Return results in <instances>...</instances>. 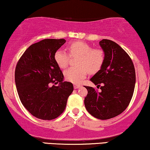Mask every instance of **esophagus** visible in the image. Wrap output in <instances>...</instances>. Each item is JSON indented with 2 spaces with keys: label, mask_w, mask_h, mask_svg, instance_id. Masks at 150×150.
Listing matches in <instances>:
<instances>
[{
  "label": "esophagus",
  "mask_w": 150,
  "mask_h": 150,
  "mask_svg": "<svg viewBox=\"0 0 150 150\" xmlns=\"http://www.w3.org/2000/svg\"><path fill=\"white\" fill-rule=\"evenodd\" d=\"M81 87V85H74V89H79V88H80Z\"/></svg>",
  "instance_id": "34e87169"
}]
</instances>
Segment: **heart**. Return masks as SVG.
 <instances>
[{
  "label": "heart",
  "mask_w": 150,
  "mask_h": 150,
  "mask_svg": "<svg viewBox=\"0 0 150 150\" xmlns=\"http://www.w3.org/2000/svg\"><path fill=\"white\" fill-rule=\"evenodd\" d=\"M69 55L72 57H78L76 65L64 71V76L67 81L78 83L87 76L88 71L95 73L99 71L104 61V52L102 49L92 48L87 43L76 41L69 44L67 46ZM69 55L65 50H57L54 53V59L61 69H65L69 62Z\"/></svg>",
  "instance_id": "b5f03b06"
}]
</instances>
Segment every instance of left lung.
I'll list each match as a JSON object with an SVG mask.
<instances>
[{"label": "left lung", "mask_w": 150, "mask_h": 150, "mask_svg": "<svg viewBox=\"0 0 150 150\" xmlns=\"http://www.w3.org/2000/svg\"><path fill=\"white\" fill-rule=\"evenodd\" d=\"M99 44L104 52V61L90 81L101 90L85 86L88 93L84 102L92 116L104 120L119 115L128 107L136 75L132 59L122 47L109 40H102Z\"/></svg>", "instance_id": "obj_1"}]
</instances>
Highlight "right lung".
<instances>
[{
  "mask_svg": "<svg viewBox=\"0 0 150 150\" xmlns=\"http://www.w3.org/2000/svg\"><path fill=\"white\" fill-rule=\"evenodd\" d=\"M65 42L64 39H45L32 44L16 65L15 82L20 101L38 119L58 117L74 90L72 83L63 81L62 71L54 59L55 52ZM58 82V86L52 85Z\"/></svg>",
  "mask_w": 150,
  "mask_h": 150,
  "instance_id": "1",
  "label": "right lung"
}]
</instances>
